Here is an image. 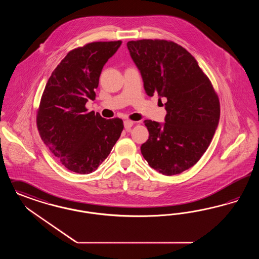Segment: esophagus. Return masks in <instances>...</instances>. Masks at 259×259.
<instances>
[{
    "label": "esophagus",
    "instance_id": "34e87169",
    "mask_svg": "<svg viewBox=\"0 0 259 259\" xmlns=\"http://www.w3.org/2000/svg\"><path fill=\"white\" fill-rule=\"evenodd\" d=\"M134 124V122L133 121H131V120H124V128L126 130H129L132 126Z\"/></svg>",
    "mask_w": 259,
    "mask_h": 259
}]
</instances>
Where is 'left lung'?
<instances>
[{
	"mask_svg": "<svg viewBox=\"0 0 259 259\" xmlns=\"http://www.w3.org/2000/svg\"><path fill=\"white\" fill-rule=\"evenodd\" d=\"M146 94L166 99L164 123L146 119L149 138L141 146L148 165L164 176L183 172L206 151L220 120V102L196 59L175 42H127Z\"/></svg>",
	"mask_w": 259,
	"mask_h": 259,
	"instance_id": "8db88e82",
	"label": "left lung"
}]
</instances>
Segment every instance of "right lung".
I'll use <instances>...</instances> for the list:
<instances>
[{"label": "right lung", "mask_w": 259, "mask_h": 259, "mask_svg": "<svg viewBox=\"0 0 259 259\" xmlns=\"http://www.w3.org/2000/svg\"><path fill=\"white\" fill-rule=\"evenodd\" d=\"M121 41L93 42L68 53L45 85L36 116L42 141L67 169L88 175L110 154L123 130L120 118L88 112L85 103L105 63Z\"/></svg>", "instance_id": "add662e5"}]
</instances>
